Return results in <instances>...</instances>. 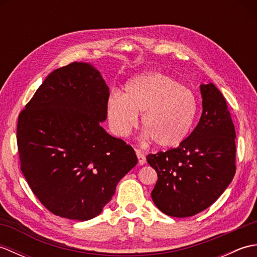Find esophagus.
Listing matches in <instances>:
<instances>
[{"instance_id": "1", "label": "esophagus", "mask_w": 257, "mask_h": 257, "mask_svg": "<svg viewBox=\"0 0 257 257\" xmlns=\"http://www.w3.org/2000/svg\"><path fill=\"white\" fill-rule=\"evenodd\" d=\"M136 154H137V157H138L139 165L140 166H144L145 163H146V156L140 150H136Z\"/></svg>"}]
</instances>
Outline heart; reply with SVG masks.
I'll return each mask as SVG.
<instances>
[{"label": "heart", "mask_w": 257, "mask_h": 257, "mask_svg": "<svg viewBox=\"0 0 257 257\" xmlns=\"http://www.w3.org/2000/svg\"><path fill=\"white\" fill-rule=\"evenodd\" d=\"M147 137L160 148H172L188 137L198 113V100L190 89L161 73L132 79L124 95L112 92L107 101V116L112 132L127 136L138 122Z\"/></svg>", "instance_id": "heart-1"}]
</instances>
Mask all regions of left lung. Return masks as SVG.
<instances>
[{
	"label": "left lung",
	"instance_id": "8db88e82",
	"mask_svg": "<svg viewBox=\"0 0 257 257\" xmlns=\"http://www.w3.org/2000/svg\"><path fill=\"white\" fill-rule=\"evenodd\" d=\"M201 118L177 148L147 156L158 180L151 196L158 209L173 217L204 211L233 180L235 128L227 103L214 84L201 85Z\"/></svg>",
	"mask_w": 257,
	"mask_h": 257
}]
</instances>
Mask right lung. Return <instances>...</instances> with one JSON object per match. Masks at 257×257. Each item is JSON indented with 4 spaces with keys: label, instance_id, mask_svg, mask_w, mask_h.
Segmentation results:
<instances>
[{
    "label": "right lung",
    "instance_id": "obj_1",
    "mask_svg": "<svg viewBox=\"0 0 257 257\" xmlns=\"http://www.w3.org/2000/svg\"><path fill=\"white\" fill-rule=\"evenodd\" d=\"M108 98L99 72L75 62L48 75L19 114L21 170L53 214L78 221L100 214L137 165L133 147L99 124Z\"/></svg>",
    "mask_w": 257,
    "mask_h": 257
}]
</instances>
